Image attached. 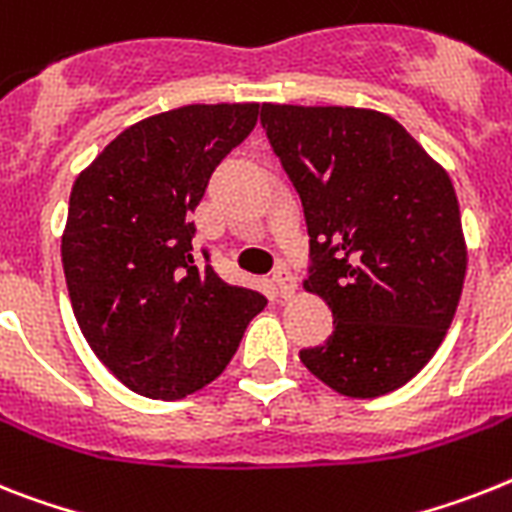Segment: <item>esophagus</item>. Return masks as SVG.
Masks as SVG:
<instances>
[{"instance_id":"obj_1","label":"esophagus","mask_w":512,"mask_h":512,"mask_svg":"<svg viewBox=\"0 0 512 512\" xmlns=\"http://www.w3.org/2000/svg\"><path fill=\"white\" fill-rule=\"evenodd\" d=\"M272 282L277 285V293L282 295V298H290V295L295 293V287H298V282H295V274L287 269V266H277L272 274Z\"/></svg>"}]
</instances>
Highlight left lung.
Wrapping results in <instances>:
<instances>
[{
	"instance_id": "left-lung-1",
	"label": "left lung",
	"mask_w": 512,
	"mask_h": 512,
	"mask_svg": "<svg viewBox=\"0 0 512 512\" xmlns=\"http://www.w3.org/2000/svg\"><path fill=\"white\" fill-rule=\"evenodd\" d=\"M261 125L306 214V293L332 311L301 361L348 398L411 382L445 340L466 280L453 180L390 114L264 104Z\"/></svg>"
}]
</instances>
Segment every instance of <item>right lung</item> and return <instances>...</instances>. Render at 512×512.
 I'll return each mask as SVG.
<instances>
[{"instance_id": "right-lung-1", "label": "right lung", "mask_w": 512, "mask_h": 512, "mask_svg": "<svg viewBox=\"0 0 512 512\" xmlns=\"http://www.w3.org/2000/svg\"><path fill=\"white\" fill-rule=\"evenodd\" d=\"M259 104H188L122 130L75 177L62 266L78 327L138 395L180 400L225 371L266 298L193 259L190 214Z\"/></svg>"}]
</instances>
